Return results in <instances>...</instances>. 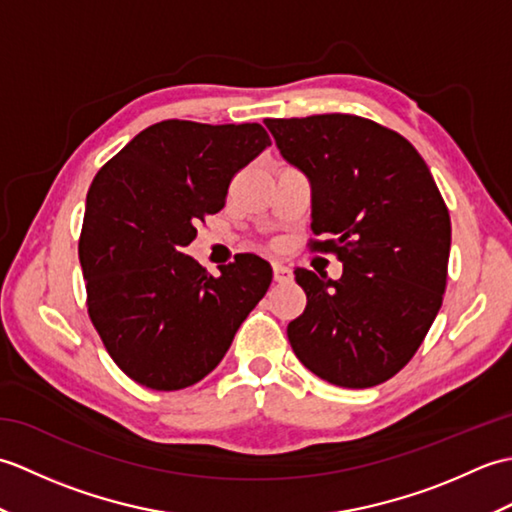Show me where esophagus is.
Wrapping results in <instances>:
<instances>
[{
	"mask_svg": "<svg viewBox=\"0 0 512 512\" xmlns=\"http://www.w3.org/2000/svg\"><path fill=\"white\" fill-rule=\"evenodd\" d=\"M273 275H275V281H279V284H286V281H292V270L284 264L275 262L273 264Z\"/></svg>",
	"mask_w": 512,
	"mask_h": 512,
	"instance_id": "1",
	"label": "esophagus"
}]
</instances>
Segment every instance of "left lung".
Returning <instances> with one entry per match:
<instances>
[{"mask_svg":"<svg viewBox=\"0 0 512 512\" xmlns=\"http://www.w3.org/2000/svg\"><path fill=\"white\" fill-rule=\"evenodd\" d=\"M290 165L312 184V250L334 253L341 279L297 268L308 297L288 341L312 374L365 389L405 367L447 288L451 217L407 138L352 114L266 118Z\"/></svg>","mask_w":512,"mask_h":512,"instance_id":"1","label":"left lung"}]
</instances>
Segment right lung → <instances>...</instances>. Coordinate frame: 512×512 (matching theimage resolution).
Listing matches in <instances>:
<instances>
[{"label": "right lung", "instance_id": "1", "mask_svg": "<svg viewBox=\"0 0 512 512\" xmlns=\"http://www.w3.org/2000/svg\"><path fill=\"white\" fill-rule=\"evenodd\" d=\"M268 145L259 123L171 118L143 129L94 176L79 239L88 314L138 385L176 391L211 374L266 295V259L242 253L213 277L182 250Z\"/></svg>", "mask_w": 512, "mask_h": 512}]
</instances>
